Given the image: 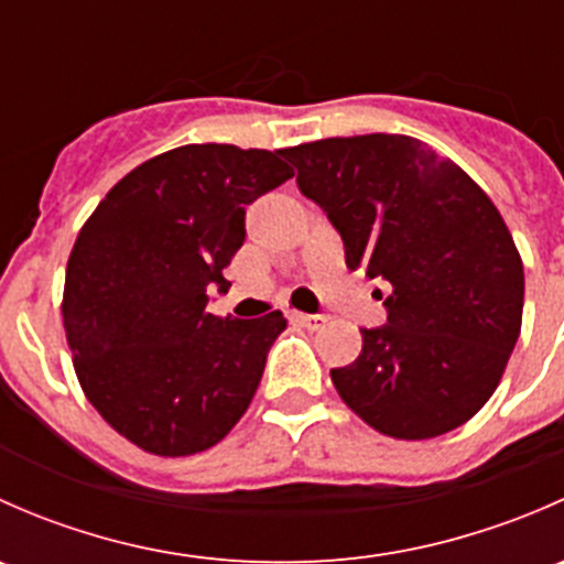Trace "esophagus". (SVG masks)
I'll use <instances>...</instances> for the list:
<instances>
[{
    "label": "esophagus",
    "mask_w": 564,
    "mask_h": 564,
    "mask_svg": "<svg viewBox=\"0 0 564 564\" xmlns=\"http://www.w3.org/2000/svg\"><path fill=\"white\" fill-rule=\"evenodd\" d=\"M294 322L303 324L305 329H318V327H324V322H327V316H316V314H294Z\"/></svg>",
    "instance_id": "34e87169"
}]
</instances>
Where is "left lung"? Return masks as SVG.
Here are the masks:
<instances>
[{
    "label": "left lung",
    "instance_id": "8db88e82",
    "mask_svg": "<svg viewBox=\"0 0 564 564\" xmlns=\"http://www.w3.org/2000/svg\"><path fill=\"white\" fill-rule=\"evenodd\" d=\"M297 185L327 213L346 267L384 278L388 324L333 368L346 406L392 440H434L502 382L524 314V264L488 193L412 135L289 147Z\"/></svg>",
    "mask_w": 564,
    "mask_h": 564
}]
</instances>
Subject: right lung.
Wrapping results in <instances>:
<instances>
[{"mask_svg": "<svg viewBox=\"0 0 564 564\" xmlns=\"http://www.w3.org/2000/svg\"><path fill=\"white\" fill-rule=\"evenodd\" d=\"M286 150L185 144L124 174L67 259L62 322L100 417L163 458L218 445L253 401L281 311L215 316L209 283L246 240V207L294 176Z\"/></svg>", "mask_w": 564, "mask_h": 564, "instance_id": "obj_1", "label": "right lung"}]
</instances>
